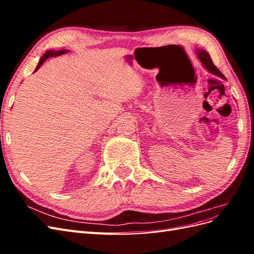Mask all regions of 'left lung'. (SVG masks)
Listing matches in <instances>:
<instances>
[{
	"instance_id": "obj_1",
	"label": "left lung",
	"mask_w": 254,
	"mask_h": 254,
	"mask_svg": "<svg viewBox=\"0 0 254 254\" xmlns=\"http://www.w3.org/2000/svg\"><path fill=\"white\" fill-rule=\"evenodd\" d=\"M196 53H197L198 58L200 59L201 64H203V66L206 68L207 71H209V72L212 73V74H214V75L219 76V77H221V78L226 79L225 76L222 75V73H221V72L218 70V68H217L216 66H215V64H213V61H212V59H211V56L209 55V53L203 51V50H197Z\"/></svg>"
}]
</instances>
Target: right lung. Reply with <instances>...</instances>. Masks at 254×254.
Instances as JSON below:
<instances>
[{
  "label": "right lung",
  "instance_id": "obj_1",
  "mask_svg": "<svg viewBox=\"0 0 254 254\" xmlns=\"http://www.w3.org/2000/svg\"><path fill=\"white\" fill-rule=\"evenodd\" d=\"M65 53H67V50H63V51H48L47 53L44 54V55L40 58V60H39V64H38V65H37V67H36V70H35V72L38 70V68H39L41 65H42V64L44 63L45 60H47L48 58H50V57H54V56H60V55H63V54H65Z\"/></svg>",
  "mask_w": 254,
  "mask_h": 254
}]
</instances>
